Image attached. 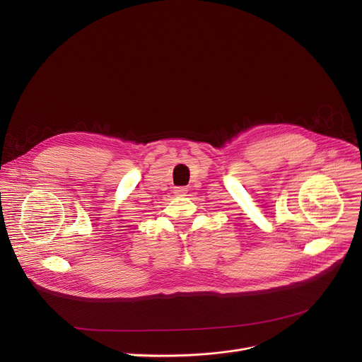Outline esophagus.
<instances>
[{
    "instance_id": "1",
    "label": "esophagus",
    "mask_w": 362,
    "mask_h": 362,
    "mask_svg": "<svg viewBox=\"0 0 362 362\" xmlns=\"http://www.w3.org/2000/svg\"><path fill=\"white\" fill-rule=\"evenodd\" d=\"M187 192V189L185 187V186H177V187H175V194L176 195H185Z\"/></svg>"
}]
</instances>
